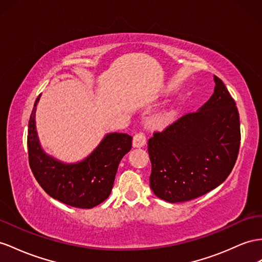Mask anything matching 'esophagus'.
<instances>
[{"label":"esophagus","mask_w":262,"mask_h":262,"mask_svg":"<svg viewBox=\"0 0 262 262\" xmlns=\"http://www.w3.org/2000/svg\"><path fill=\"white\" fill-rule=\"evenodd\" d=\"M146 144V136L144 133H137L133 138V147H143Z\"/></svg>","instance_id":"1"}]
</instances>
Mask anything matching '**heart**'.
I'll return each mask as SVG.
<instances>
[{"label":"heart","mask_w":262,"mask_h":262,"mask_svg":"<svg viewBox=\"0 0 262 262\" xmlns=\"http://www.w3.org/2000/svg\"><path fill=\"white\" fill-rule=\"evenodd\" d=\"M168 117L164 113H157L148 119V126L151 128H162L166 124Z\"/></svg>","instance_id":"obj_1"}]
</instances>
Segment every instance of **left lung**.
I'll use <instances>...</instances> for the list:
<instances>
[{
	"mask_svg": "<svg viewBox=\"0 0 262 262\" xmlns=\"http://www.w3.org/2000/svg\"><path fill=\"white\" fill-rule=\"evenodd\" d=\"M213 94L197 112L186 114L148 140L150 188L168 203H184L223 184L240 147L236 103L213 76Z\"/></svg>",
	"mask_w": 262,
	"mask_h": 262,
	"instance_id": "obj_1",
	"label": "left lung"
}]
</instances>
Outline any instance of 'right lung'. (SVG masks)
I'll list each match as a JSON object with an SVG mask.
<instances>
[{
	"mask_svg": "<svg viewBox=\"0 0 262 262\" xmlns=\"http://www.w3.org/2000/svg\"><path fill=\"white\" fill-rule=\"evenodd\" d=\"M36 98L29 120L28 148L33 175L46 193L72 207L91 209L108 198L120 160L132 149L128 134L110 133L85 159L67 164L46 154L36 130Z\"/></svg>",
	"mask_w": 262,
	"mask_h": 262,
	"instance_id": "1",
	"label": "right lung"
}]
</instances>
